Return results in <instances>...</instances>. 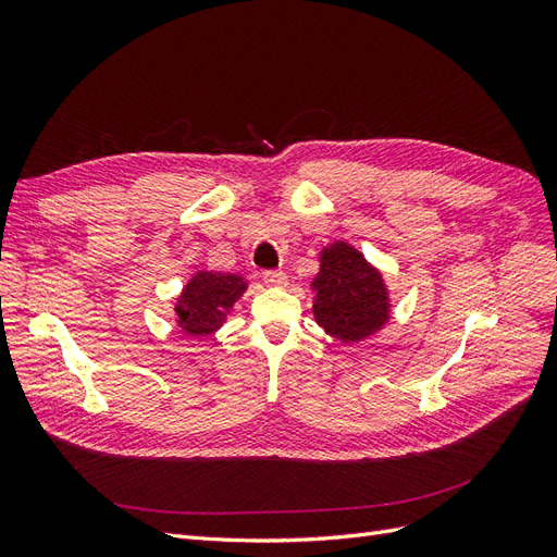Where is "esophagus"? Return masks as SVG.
I'll use <instances>...</instances> for the list:
<instances>
[{
	"label": "esophagus",
	"instance_id": "obj_1",
	"mask_svg": "<svg viewBox=\"0 0 557 557\" xmlns=\"http://www.w3.org/2000/svg\"><path fill=\"white\" fill-rule=\"evenodd\" d=\"M264 283L269 288H285V285H288V276L283 272H264Z\"/></svg>",
	"mask_w": 557,
	"mask_h": 557
}]
</instances>
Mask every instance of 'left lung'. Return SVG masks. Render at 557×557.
<instances>
[{"label": "left lung", "mask_w": 557, "mask_h": 557, "mask_svg": "<svg viewBox=\"0 0 557 557\" xmlns=\"http://www.w3.org/2000/svg\"><path fill=\"white\" fill-rule=\"evenodd\" d=\"M311 293L318 327L346 346L374 336L393 318V297L383 272L346 239L318 250Z\"/></svg>", "instance_id": "obj_1"}]
</instances>
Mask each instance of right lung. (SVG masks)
Masks as SVG:
<instances>
[{
	"label": "right lung",
	"mask_w": 557,
	"mask_h": 557,
	"mask_svg": "<svg viewBox=\"0 0 557 557\" xmlns=\"http://www.w3.org/2000/svg\"><path fill=\"white\" fill-rule=\"evenodd\" d=\"M246 290L248 278L242 274L197 269L174 301L178 330L193 339H207L227 323L230 311Z\"/></svg>",
	"instance_id": "1"
}]
</instances>
